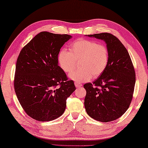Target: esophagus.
<instances>
[{
	"instance_id": "obj_1",
	"label": "esophagus",
	"mask_w": 148,
	"mask_h": 148,
	"mask_svg": "<svg viewBox=\"0 0 148 148\" xmlns=\"http://www.w3.org/2000/svg\"><path fill=\"white\" fill-rule=\"evenodd\" d=\"M74 84H75V86H76V87H77V88L81 87L82 86V85L81 84V83H77V82H75Z\"/></svg>"
}]
</instances>
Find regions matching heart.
Listing matches in <instances>:
<instances>
[{
	"instance_id": "heart-1",
	"label": "heart",
	"mask_w": 148,
	"mask_h": 148,
	"mask_svg": "<svg viewBox=\"0 0 148 148\" xmlns=\"http://www.w3.org/2000/svg\"><path fill=\"white\" fill-rule=\"evenodd\" d=\"M69 50L65 48L59 52L58 61L63 71L69 73L78 62V69L71 72L69 77L81 83L89 81L92 76H100L106 69L109 62V51L103 45L87 39H81L70 45Z\"/></svg>"
}]
</instances>
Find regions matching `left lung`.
Wrapping results in <instances>:
<instances>
[{"label": "left lung", "instance_id": "8db88e82", "mask_svg": "<svg viewBox=\"0 0 148 148\" xmlns=\"http://www.w3.org/2000/svg\"><path fill=\"white\" fill-rule=\"evenodd\" d=\"M103 40L109 51L105 71L86 90L85 108L91 118L102 122L119 119L128 109L135 85V72L127 50L120 40L109 33L85 35Z\"/></svg>", "mask_w": 148, "mask_h": 148}]
</instances>
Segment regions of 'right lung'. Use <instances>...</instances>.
Listing matches in <instances>:
<instances>
[{
  "label": "right lung",
  "instance_id": "right-lung-1",
  "mask_svg": "<svg viewBox=\"0 0 148 148\" xmlns=\"http://www.w3.org/2000/svg\"><path fill=\"white\" fill-rule=\"evenodd\" d=\"M71 38L70 35L41 32L21 51L14 88L21 106L32 119L47 122L60 117L67 98L76 90L58 61L61 48Z\"/></svg>",
  "mask_w": 148,
  "mask_h": 148
}]
</instances>
